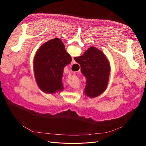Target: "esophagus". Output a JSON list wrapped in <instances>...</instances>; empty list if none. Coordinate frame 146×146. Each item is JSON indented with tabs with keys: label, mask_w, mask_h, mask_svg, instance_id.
<instances>
[{
	"label": "esophagus",
	"mask_w": 146,
	"mask_h": 146,
	"mask_svg": "<svg viewBox=\"0 0 146 146\" xmlns=\"http://www.w3.org/2000/svg\"><path fill=\"white\" fill-rule=\"evenodd\" d=\"M75 60H74V59L73 58H72V62H71V65H73V64H74V63H75Z\"/></svg>",
	"instance_id": "34e87169"
}]
</instances>
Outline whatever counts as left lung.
Masks as SVG:
<instances>
[{"mask_svg": "<svg viewBox=\"0 0 146 146\" xmlns=\"http://www.w3.org/2000/svg\"><path fill=\"white\" fill-rule=\"evenodd\" d=\"M71 61L70 55L59 38H55L41 46L34 59L35 76L38 87L50 94L63 89L64 69Z\"/></svg>", "mask_w": 146, "mask_h": 146, "instance_id": "8db88e82", "label": "left lung"}]
</instances>
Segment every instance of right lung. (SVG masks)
<instances>
[{"instance_id":"right-lung-1","label":"right lung","mask_w":146,"mask_h":146,"mask_svg":"<svg viewBox=\"0 0 146 146\" xmlns=\"http://www.w3.org/2000/svg\"><path fill=\"white\" fill-rule=\"evenodd\" d=\"M80 65L82 73L87 78L86 94L94 98L106 90L110 74V64L103 53L95 47L89 48L84 55L74 58Z\"/></svg>"}]
</instances>
